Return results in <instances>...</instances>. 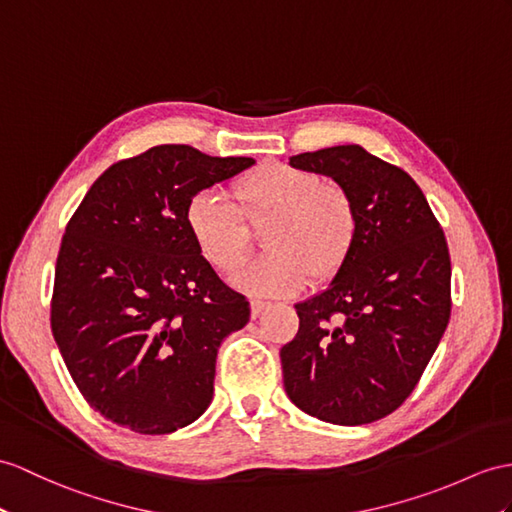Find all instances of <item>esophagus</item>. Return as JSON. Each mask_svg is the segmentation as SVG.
<instances>
[{
    "instance_id": "obj_1",
    "label": "esophagus",
    "mask_w": 512,
    "mask_h": 512,
    "mask_svg": "<svg viewBox=\"0 0 512 512\" xmlns=\"http://www.w3.org/2000/svg\"><path fill=\"white\" fill-rule=\"evenodd\" d=\"M265 308H267V302H263V299H252V302H249V313H252V319L263 315Z\"/></svg>"
}]
</instances>
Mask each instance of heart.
<instances>
[{
	"mask_svg": "<svg viewBox=\"0 0 512 512\" xmlns=\"http://www.w3.org/2000/svg\"><path fill=\"white\" fill-rule=\"evenodd\" d=\"M234 204L213 191H197L184 206L195 247L221 273H234L263 232L269 254L234 278L247 293L289 297L308 280L328 284L350 263L358 241V210L341 184L317 171L263 162L232 182Z\"/></svg>",
	"mask_w": 512,
	"mask_h": 512,
	"instance_id": "1",
	"label": "heart"
}]
</instances>
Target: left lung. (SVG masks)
Listing matches in <instances>:
<instances>
[{
    "instance_id": "1",
    "label": "left lung",
    "mask_w": 512,
    "mask_h": 512,
    "mask_svg": "<svg viewBox=\"0 0 512 512\" xmlns=\"http://www.w3.org/2000/svg\"><path fill=\"white\" fill-rule=\"evenodd\" d=\"M291 165L352 195L358 241L328 289L295 304L299 330L280 350L284 389L308 415L363 426L406 402L439 347L452 313L450 249L417 182L360 145L297 154Z\"/></svg>"
}]
</instances>
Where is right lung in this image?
<instances>
[{
    "mask_svg": "<svg viewBox=\"0 0 512 512\" xmlns=\"http://www.w3.org/2000/svg\"><path fill=\"white\" fill-rule=\"evenodd\" d=\"M252 165L158 145L108 167L69 219L52 332L84 400L117 426L169 434L213 400L219 345L249 302L199 254L184 206Z\"/></svg>",
    "mask_w": 512,
    "mask_h": 512,
    "instance_id": "obj_1",
    "label": "right lung"
}]
</instances>
